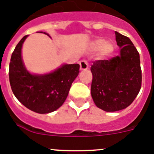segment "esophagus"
Wrapping results in <instances>:
<instances>
[{
	"label": "esophagus",
	"mask_w": 154,
	"mask_h": 154,
	"mask_svg": "<svg viewBox=\"0 0 154 154\" xmlns=\"http://www.w3.org/2000/svg\"><path fill=\"white\" fill-rule=\"evenodd\" d=\"M80 68L81 70H86L88 68V63L86 60H81L80 62Z\"/></svg>",
	"instance_id": "obj_1"
}]
</instances>
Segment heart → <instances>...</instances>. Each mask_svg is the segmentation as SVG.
Returning <instances> with one entry per match:
<instances>
[{
    "label": "heart",
    "mask_w": 154,
    "mask_h": 154,
    "mask_svg": "<svg viewBox=\"0 0 154 154\" xmlns=\"http://www.w3.org/2000/svg\"><path fill=\"white\" fill-rule=\"evenodd\" d=\"M92 50L94 51H101V57H109L112 53L114 52L115 46L113 43L111 42H106L103 38L95 40L92 43L91 45Z\"/></svg>",
    "instance_id": "obj_1"
}]
</instances>
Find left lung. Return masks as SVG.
I'll return each instance as SVG.
<instances>
[{
	"mask_svg": "<svg viewBox=\"0 0 154 154\" xmlns=\"http://www.w3.org/2000/svg\"><path fill=\"white\" fill-rule=\"evenodd\" d=\"M119 56L109 60H96L91 67V92L96 106L116 112L130 105L141 88L140 54L128 37L116 32Z\"/></svg>",
	"mask_w": 154,
	"mask_h": 154,
	"instance_id": "8db88e82",
	"label": "left lung"
}]
</instances>
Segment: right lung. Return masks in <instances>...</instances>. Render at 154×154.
<instances>
[{
  "instance_id": "right-lung-1",
  "label": "right lung",
  "mask_w": 154,
  "mask_h": 154,
  "mask_svg": "<svg viewBox=\"0 0 154 154\" xmlns=\"http://www.w3.org/2000/svg\"><path fill=\"white\" fill-rule=\"evenodd\" d=\"M27 37L25 35L20 40L11 55L10 85L14 96L24 106L39 114H46L63 104L72 83L80 72V65L63 64L47 74H32L25 67L21 58V47Z\"/></svg>"
}]
</instances>
